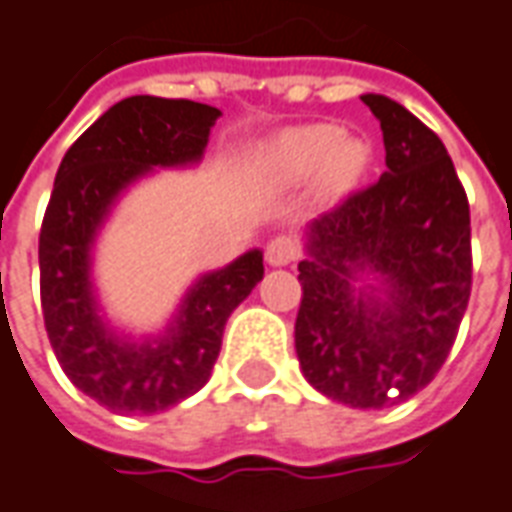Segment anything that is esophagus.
Instances as JSON below:
<instances>
[{
    "label": "esophagus",
    "mask_w": 512,
    "mask_h": 512,
    "mask_svg": "<svg viewBox=\"0 0 512 512\" xmlns=\"http://www.w3.org/2000/svg\"><path fill=\"white\" fill-rule=\"evenodd\" d=\"M264 256H267V262L273 264V267L290 264V262H295L298 256H301V242H298V239L290 234H278V236H273L270 242H267Z\"/></svg>",
    "instance_id": "1"
}]
</instances>
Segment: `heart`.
<instances>
[{
	"instance_id": "b5f03b06",
	"label": "heart",
	"mask_w": 512,
	"mask_h": 512,
	"mask_svg": "<svg viewBox=\"0 0 512 512\" xmlns=\"http://www.w3.org/2000/svg\"><path fill=\"white\" fill-rule=\"evenodd\" d=\"M267 158L270 167L287 181H303L326 167V183L331 189H345L357 181L368 153L359 142H343V133L331 125H309L278 136Z\"/></svg>"
}]
</instances>
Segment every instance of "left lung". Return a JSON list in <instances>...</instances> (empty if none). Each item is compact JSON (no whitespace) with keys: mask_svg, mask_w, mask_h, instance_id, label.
I'll use <instances>...</instances> for the list:
<instances>
[{"mask_svg":"<svg viewBox=\"0 0 512 512\" xmlns=\"http://www.w3.org/2000/svg\"><path fill=\"white\" fill-rule=\"evenodd\" d=\"M362 102L382 125L387 169L312 222L295 351L323 396L382 410L424 390L457 340L471 298V214L438 133L382 94ZM357 269L385 278L387 302L350 287Z\"/></svg>","mask_w":512,"mask_h":512,"instance_id":"8db88e82","label":"left lung"}]
</instances>
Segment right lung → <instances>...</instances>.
<instances>
[{"mask_svg":"<svg viewBox=\"0 0 512 512\" xmlns=\"http://www.w3.org/2000/svg\"><path fill=\"white\" fill-rule=\"evenodd\" d=\"M220 111L192 100L116 102L63 155L38 236L41 312L63 373L122 415H150L195 396L220 357L225 320L262 281V250L209 273L186 295L158 343L130 345L102 326L88 284V250L116 195L153 167L197 161Z\"/></svg>","mask_w":512,"mask_h":512,"instance_id":"1","label":"right lung"}]
</instances>
